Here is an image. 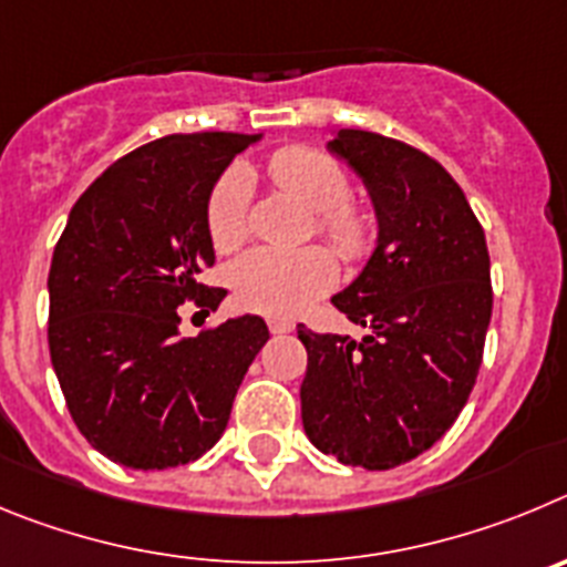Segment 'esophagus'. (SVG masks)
<instances>
[{"instance_id":"esophagus-1","label":"esophagus","mask_w":567,"mask_h":567,"mask_svg":"<svg viewBox=\"0 0 567 567\" xmlns=\"http://www.w3.org/2000/svg\"><path fill=\"white\" fill-rule=\"evenodd\" d=\"M296 324L290 319H279V316H274V319H268V330H271L274 336H279V333H290V330H293Z\"/></svg>"}]
</instances>
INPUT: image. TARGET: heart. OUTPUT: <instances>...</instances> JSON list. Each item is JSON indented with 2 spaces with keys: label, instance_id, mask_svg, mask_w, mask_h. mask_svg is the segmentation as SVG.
<instances>
[{
  "label": "heart",
  "instance_id": "obj_1",
  "mask_svg": "<svg viewBox=\"0 0 567 567\" xmlns=\"http://www.w3.org/2000/svg\"><path fill=\"white\" fill-rule=\"evenodd\" d=\"M268 175L313 212V228L344 262H361L379 243V217L350 197V175L328 152L290 144L268 157ZM254 183L246 166H228L208 192L206 231L217 251H234L251 231ZM333 254L319 246L299 251L254 248L228 268L234 299L265 316H293L336 285Z\"/></svg>",
  "mask_w": 567,
  "mask_h": 567
}]
</instances>
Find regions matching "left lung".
Wrapping results in <instances>:
<instances>
[{
  "instance_id": "obj_1",
  "label": "left lung",
  "mask_w": 567,
  "mask_h": 567,
  "mask_svg": "<svg viewBox=\"0 0 567 567\" xmlns=\"http://www.w3.org/2000/svg\"><path fill=\"white\" fill-rule=\"evenodd\" d=\"M328 150L370 188L379 246L333 296L370 336L296 328L308 350L302 423L324 455L381 472L423 455L466 406L492 321V265L481 220L435 157L364 130H339Z\"/></svg>"
}]
</instances>
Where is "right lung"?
Instances as JSON below:
<instances>
[{
	"label": "right lung",
	"instance_id": "1",
	"mask_svg": "<svg viewBox=\"0 0 567 567\" xmlns=\"http://www.w3.org/2000/svg\"><path fill=\"white\" fill-rule=\"evenodd\" d=\"M259 135H166L115 161L75 200L50 262V361L81 435L130 468L197 461L268 341L259 316L183 339L177 308L217 310L208 192Z\"/></svg>",
	"mask_w": 567,
	"mask_h": 567
}]
</instances>
